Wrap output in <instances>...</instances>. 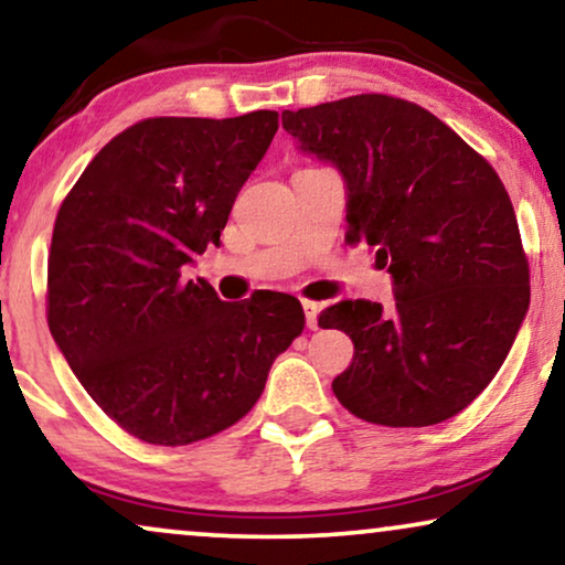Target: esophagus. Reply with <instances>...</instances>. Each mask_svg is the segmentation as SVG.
I'll return each mask as SVG.
<instances>
[{"mask_svg": "<svg viewBox=\"0 0 565 565\" xmlns=\"http://www.w3.org/2000/svg\"><path fill=\"white\" fill-rule=\"evenodd\" d=\"M302 307H305L307 328L315 330V328H318V315H320V305H318V302H310V299H305Z\"/></svg>", "mask_w": 565, "mask_h": 565, "instance_id": "34e87169", "label": "esophagus"}]
</instances>
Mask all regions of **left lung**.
<instances>
[{
  "label": "left lung",
  "mask_w": 565,
  "mask_h": 565,
  "mask_svg": "<svg viewBox=\"0 0 565 565\" xmlns=\"http://www.w3.org/2000/svg\"><path fill=\"white\" fill-rule=\"evenodd\" d=\"M305 152L349 185V243L377 250L395 305L345 299L320 312L353 361L333 393L380 426H434L468 408L501 370L530 307V263L501 178L445 120L366 93L284 110Z\"/></svg>",
  "instance_id": "1"
}]
</instances>
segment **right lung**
Instances as JSON below:
<instances>
[{
	"instance_id": "1",
	"label": "right lung",
	"mask_w": 565,
	"mask_h": 565,
	"mask_svg": "<svg viewBox=\"0 0 565 565\" xmlns=\"http://www.w3.org/2000/svg\"><path fill=\"white\" fill-rule=\"evenodd\" d=\"M276 110L145 118L93 157L58 206L49 253L51 335L103 413L147 445L235 426L305 330L299 299L222 302L183 266L220 243Z\"/></svg>"
}]
</instances>
